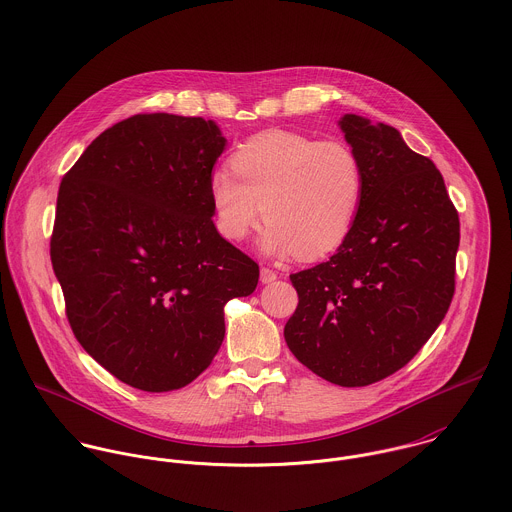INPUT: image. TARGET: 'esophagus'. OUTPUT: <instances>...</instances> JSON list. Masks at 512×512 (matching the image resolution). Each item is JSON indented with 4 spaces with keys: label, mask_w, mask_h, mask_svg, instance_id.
I'll return each mask as SVG.
<instances>
[{
    "label": "esophagus",
    "mask_w": 512,
    "mask_h": 512,
    "mask_svg": "<svg viewBox=\"0 0 512 512\" xmlns=\"http://www.w3.org/2000/svg\"><path fill=\"white\" fill-rule=\"evenodd\" d=\"M276 280H278V274L274 270H270V268H262L260 270V282L262 284H272Z\"/></svg>",
    "instance_id": "obj_1"
}]
</instances>
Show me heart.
Wrapping results in <instances>:
<instances>
[{
    "mask_svg": "<svg viewBox=\"0 0 512 512\" xmlns=\"http://www.w3.org/2000/svg\"><path fill=\"white\" fill-rule=\"evenodd\" d=\"M232 171L209 181L215 222L226 240L246 238L262 217V248L274 256L313 262L349 238L365 193V169L339 140H313L290 130H266L238 147Z\"/></svg>",
    "mask_w": 512,
    "mask_h": 512,
    "instance_id": "obj_1",
    "label": "heart"
}]
</instances>
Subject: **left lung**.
<instances>
[{"label":"left lung","mask_w":512,"mask_h":512,"mask_svg":"<svg viewBox=\"0 0 512 512\" xmlns=\"http://www.w3.org/2000/svg\"><path fill=\"white\" fill-rule=\"evenodd\" d=\"M365 169L355 226L329 262L292 274L295 359L339 386L378 382L426 345L455 292L459 217L434 161L368 118L339 120Z\"/></svg>","instance_id":"obj_1"}]
</instances>
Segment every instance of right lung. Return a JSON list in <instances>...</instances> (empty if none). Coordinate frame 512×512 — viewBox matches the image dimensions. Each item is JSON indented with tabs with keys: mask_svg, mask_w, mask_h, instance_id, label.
<instances>
[{
	"mask_svg": "<svg viewBox=\"0 0 512 512\" xmlns=\"http://www.w3.org/2000/svg\"><path fill=\"white\" fill-rule=\"evenodd\" d=\"M226 147L213 120L138 114L65 175L51 262L82 349L118 380L169 392L213 363L224 305L258 264L217 230L209 181Z\"/></svg>",
	"mask_w": 512,
	"mask_h": 512,
	"instance_id": "right-lung-1",
	"label": "right lung"
}]
</instances>
